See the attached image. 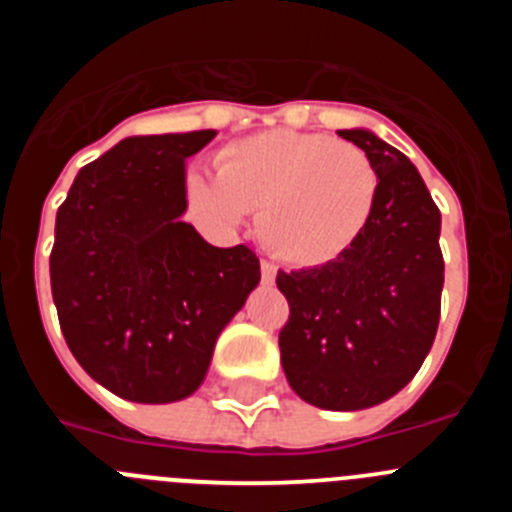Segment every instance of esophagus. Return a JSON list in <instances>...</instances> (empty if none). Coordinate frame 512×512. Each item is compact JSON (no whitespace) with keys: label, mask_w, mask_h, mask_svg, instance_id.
Instances as JSON below:
<instances>
[{"label":"esophagus","mask_w":512,"mask_h":512,"mask_svg":"<svg viewBox=\"0 0 512 512\" xmlns=\"http://www.w3.org/2000/svg\"><path fill=\"white\" fill-rule=\"evenodd\" d=\"M274 279H277V266L271 261H261V282L274 284Z\"/></svg>","instance_id":"obj_1"}]
</instances>
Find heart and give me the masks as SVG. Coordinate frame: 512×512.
I'll use <instances>...</instances> for the list:
<instances>
[{
	"label": "heart",
	"mask_w": 512,
	"mask_h": 512,
	"mask_svg": "<svg viewBox=\"0 0 512 512\" xmlns=\"http://www.w3.org/2000/svg\"><path fill=\"white\" fill-rule=\"evenodd\" d=\"M192 197L223 223L259 210L264 246L292 266H323L359 241L377 202L372 158L351 143L266 130L217 153L215 176L197 174Z\"/></svg>",
	"instance_id": "heart-1"
}]
</instances>
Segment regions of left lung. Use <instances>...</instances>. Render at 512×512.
Returning a JSON list of instances; mask_svg holds the SVG:
<instances>
[{
    "label": "left lung",
    "mask_w": 512,
    "mask_h": 512,
    "mask_svg": "<svg viewBox=\"0 0 512 512\" xmlns=\"http://www.w3.org/2000/svg\"><path fill=\"white\" fill-rule=\"evenodd\" d=\"M379 176L372 220L330 264L279 271L289 387L325 410L390 400L418 374L441 318V212L410 158L369 130H338Z\"/></svg>",
    "instance_id": "8db88e82"
}]
</instances>
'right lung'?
<instances>
[{"label": "right lung", "mask_w": 512, "mask_h": 512, "mask_svg": "<svg viewBox=\"0 0 512 512\" xmlns=\"http://www.w3.org/2000/svg\"><path fill=\"white\" fill-rule=\"evenodd\" d=\"M215 130L135 135L76 174L56 212L51 289L81 369L117 397L176 402L202 384L220 330L261 279L248 246L182 220L184 158Z\"/></svg>", "instance_id": "obj_1"}]
</instances>
